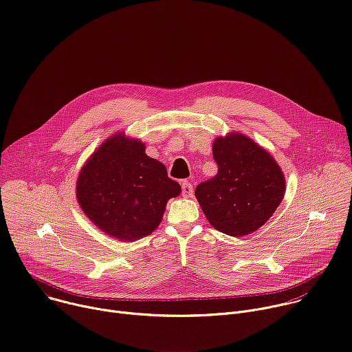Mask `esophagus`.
I'll return each instance as SVG.
<instances>
[{
  "label": "esophagus",
  "mask_w": 352,
  "mask_h": 352,
  "mask_svg": "<svg viewBox=\"0 0 352 352\" xmlns=\"http://www.w3.org/2000/svg\"><path fill=\"white\" fill-rule=\"evenodd\" d=\"M193 195V185L189 181H182V196L190 197Z\"/></svg>",
  "instance_id": "34e87169"
}]
</instances>
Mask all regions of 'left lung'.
<instances>
[{
	"instance_id": "8db88e82",
	"label": "left lung",
	"mask_w": 352,
	"mask_h": 352,
	"mask_svg": "<svg viewBox=\"0 0 352 352\" xmlns=\"http://www.w3.org/2000/svg\"><path fill=\"white\" fill-rule=\"evenodd\" d=\"M213 157L217 175L195 189L205 216L216 230L231 236L256 231L284 197L281 168L269 152L242 133L217 138Z\"/></svg>"
}]
</instances>
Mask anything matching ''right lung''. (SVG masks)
<instances>
[{
    "label": "right lung",
    "mask_w": 352,
    "mask_h": 352,
    "mask_svg": "<svg viewBox=\"0 0 352 352\" xmlns=\"http://www.w3.org/2000/svg\"><path fill=\"white\" fill-rule=\"evenodd\" d=\"M181 193L167 168L144 153V144L117 133L102 143L83 166L76 199L100 230L121 241L152 234L168 199Z\"/></svg>",
    "instance_id": "1"
}]
</instances>
